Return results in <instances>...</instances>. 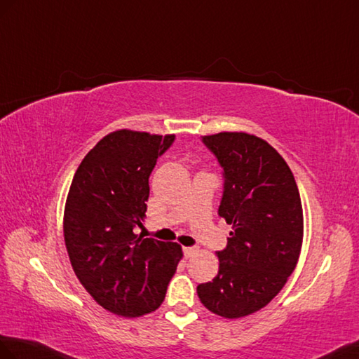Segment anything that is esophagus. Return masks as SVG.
Masks as SVG:
<instances>
[{
  "instance_id": "1",
  "label": "esophagus",
  "mask_w": 359,
  "mask_h": 359,
  "mask_svg": "<svg viewBox=\"0 0 359 359\" xmlns=\"http://www.w3.org/2000/svg\"><path fill=\"white\" fill-rule=\"evenodd\" d=\"M194 252H196V249H194V248H188V246L183 248V255H185L187 258H189V257L193 255Z\"/></svg>"
}]
</instances>
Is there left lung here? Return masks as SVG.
Returning <instances> with one entry per match:
<instances>
[{
	"label": "left lung",
	"instance_id": "8db88e82",
	"mask_svg": "<svg viewBox=\"0 0 359 359\" xmlns=\"http://www.w3.org/2000/svg\"><path fill=\"white\" fill-rule=\"evenodd\" d=\"M223 168L219 215L232 226L217 252L219 273L197 286L200 302L223 318H241L268 304L294 272L303 245V208L286 161L248 133L203 136Z\"/></svg>",
	"mask_w": 359,
	"mask_h": 359
}]
</instances>
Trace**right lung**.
Returning a JSON list of instances; mask_svg holds the SVG:
<instances>
[{"label":"right lung","mask_w":359,"mask_h":359,"mask_svg":"<svg viewBox=\"0 0 359 359\" xmlns=\"http://www.w3.org/2000/svg\"><path fill=\"white\" fill-rule=\"evenodd\" d=\"M174 135L118 130L90 149L74 172L64 210V240L81 285L125 318L156 311L183 257L171 241L144 238L148 179Z\"/></svg>","instance_id":"1"}]
</instances>
